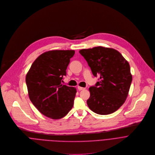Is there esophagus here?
<instances>
[{
	"mask_svg": "<svg viewBox=\"0 0 155 155\" xmlns=\"http://www.w3.org/2000/svg\"><path fill=\"white\" fill-rule=\"evenodd\" d=\"M78 90H84V89H85V88L82 87H79V86H78Z\"/></svg>",
	"mask_w": 155,
	"mask_h": 155,
	"instance_id": "esophagus-1",
	"label": "esophagus"
}]
</instances>
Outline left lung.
Listing matches in <instances>:
<instances>
[{"mask_svg": "<svg viewBox=\"0 0 155 155\" xmlns=\"http://www.w3.org/2000/svg\"><path fill=\"white\" fill-rule=\"evenodd\" d=\"M79 53L84 57L94 76H99L95 86L89 88L87 103L96 114L108 115L125 103L132 82L130 64L117 50L98 46L84 49Z\"/></svg>", "mask_w": 155, "mask_h": 155, "instance_id": "1", "label": "left lung"}]
</instances>
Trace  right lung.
Returning a JSON list of instances; mask_svg holds the SVG:
<instances>
[{
	"label": "right lung",
	"instance_id": "obj_1",
	"mask_svg": "<svg viewBox=\"0 0 155 155\" xmlns=\"http://www.w3.org/2000/svg\"><path fill=\"white\" fill-rule=\"evenodd\" d=\"M74 50H53L41 54L32 64L25 82L29 98L44 115L65 117L72 109L76 89L61 84Z\"/></svg>",
	"mask_w": 155,
	"mask_h": 155
}]
</instances>
